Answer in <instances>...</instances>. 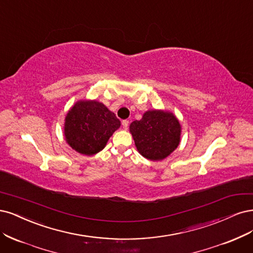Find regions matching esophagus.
<instances>
[{"label": "esophagus", "instance_id": "obj_1", "mask_svg": "<svg viewBox=\"0 0 253 253\" xmlns=\"http://www.w3.org/2000/svg\"><path fill=\"white\" fill-rule=\"evenodd\" d=\"M122 125H123L124 129H127L128 125H129V121L128 120H123V121H122Z\"/></svg>", "mask_w": 253, "mask_h": 253}]
</instances>
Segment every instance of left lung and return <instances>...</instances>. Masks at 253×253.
Listing matches in <instances>:
<instances>
[{
	"label": "left lung",
	"mask_w": 253,
	"mask_h": 253,
	"mask_svg": "<svg viewBox=\"0 0 253 253\" xmlns=\"http://www.w3.org/2000/svg\"><path fill=\"white\" fill-rule=\"evenodd\" d=\"M130 132L144 158L160 161L177 147L181 125L171 112L151 110L145 112L142 120L130 124Z\"/></svg>",
	"instance_id": "1"
}]
</instances>
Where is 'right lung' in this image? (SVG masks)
I'll return each mask as SVG.
<instances>
[{
	"mask_svg": "<svg viewBox=\"0 0 253 253\" xmlns=\"http://www.w3.org/2000/svg\"><path fill=\"white\" fill-rule=\"evenodd\" d=\"M121 122L105 105L96 101H81L65 119V136L72 149L85 156L101 151Z\"/></svg>",
	"mask_w": 253,
	"mask_h": 253,
	"instance_id": "1",
	"label": "right lung"
}]
</instances>
